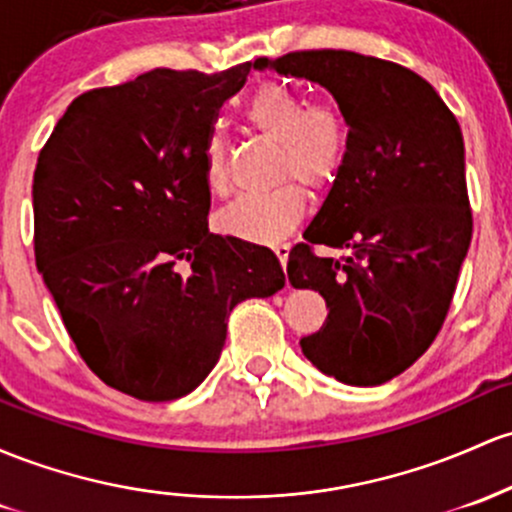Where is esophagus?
Returning <instances> with one entry per match:
<instances>
[{
  "mask_svg": "<svg viewBox=\"0 0 512 512\" xmlns=\"http://www.w3.org/2000/svg\"><path fill=\"white\" fill-rule=\"evenodd\" d=\"M272 250H274V255H277V260L282 262V267H286V262H289V250H291V245H289V243H279V245H274Z\"/></svg>",
  "mask_w": 512,
  "mask_h": 512,
  "instance_id": "34e87169",
  "label": "esophagus"
}]
</instances>
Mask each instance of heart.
I'll return each mask as SVG.
<instances>
[{
  "mask_svg": "<svg viewBox=\"0 0 512 512\" xmlns=\"http://www.w3.org/2000/svg\"><path fill=\"white\" fill-rule=\"evenodd\" d=\"M245 119L262 136L279 140V174L296 177L316 192L330 189L347 165L352 123L338 101H311L299 89L265 82L245 106ZM201 172L213 194L230 187V150L226 138L211 133L201 150ZM296 179L260 194H243L218 213V228L247 243H274L299 226L306 213V189Z\"/></svg>",
  "mask_w": 512,
  "mask_h": 512,
  "instance_id": "b5f03b06",
  "label": "heart"
}]
</instances>
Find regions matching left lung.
<instances>
[{
  "mask_svg": "<svg viewBox=\"0 0 512 512\" xmlns=\"http://www.w3.org/2000/svg\"><path fill=\"white\" fill-rule=\"evenodd\" d=\"M255 65L323 84L350 116L345 170L286 274L328 306L303 355L342 384L379 386L428 350L452 306L474 230L462 128L430 82L389 60L325 48Z\"/></svg>",
  "mask_w": 512,
  "mask_h": 512,
  "instance_id": "obj_1",
  "label": "left lung"
}]
</instances>
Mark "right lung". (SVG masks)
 I'll return each mask as SVG.
<instances>
[{"label":"right lung","mask_w":512,"mask_h":512,"mask_svg":"<svg viewBox=\"0 0 512 512\" xmlns=\"http://www.w3.org/2000/svg\"><path fill=\"white\" fill-rule=\"evenodd\" d=\"M250 67H157L89 89L38 155L36 267L84 364L140 401L194 391L230 311L286 284L272 250L209 233L201 150Z\"/></svg>","instance_id":"obj_1"}]
</instances>
